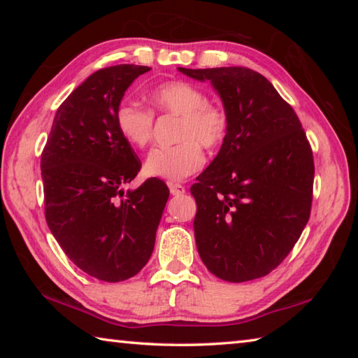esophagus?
<instances>
[{"label":"esophagus","instance_id":"34e87169","mask_svg":"<svg viewBox=\"0 0 358 358\" xmlns=\"http://www.w3.org/2000/svg\"><path fill=\"white\" fill-rule=\"evenodd\" d=\"M169 189H171L172 196H183V194L186 192L185 186H181L178 183H169Z\"/></svg>","mask_w":358,"mask_h":358}]
</instances>
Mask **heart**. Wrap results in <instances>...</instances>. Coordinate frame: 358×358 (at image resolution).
I'll return each instance as SVG.
<instances>
[{"mask_svg":"<svg viewBox=\"0 0 358 358\" xmlns=\"http://www.w3.org/2000/svg\"><path fill=\"white\" fill-rule=\"evenodd\" d=\"M156 110L180 115L178 138L172 147H156L145 159V173L175 183L201 171L205 148H215L227 134V115L207 102V96L196 85L175 80L157 85L148 93ZM120 136L137 148H143L153 136V115L134 102L123 101L115 110Z\"/></svg>","mask_w":358,"mask_h":358,"instance_id":"b5f03b06","label":"heart"}]
</instances>
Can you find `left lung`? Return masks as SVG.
Segmentation results:
<instances>
[{
	"instance_id": "left-lung-1",
	"label": "left lung",
	"mask_w": 358,
	"mask_h": 358,
	"mask_svg": "<svg viewBox=\"0 0 358 358\" xmlns=\"http://www.w3.org/2000/svg\"><path fill=\"white\" fill-rule=\"evenodd\" d=\"M178 71L210 82L227 115L220 153L191 186L199 256L229 282L268 275L310 220L314 162L300 120L256 71Z\"/></svg>"
}]
</instances>
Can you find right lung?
<instances>
[{
  "instance_id": "obj_1",
  "label": "right lung",
  "mask_w": 358,
  "mask_h": 358,
  "mask_svg": "<svg viewBox=\"0 0 358 358\" xmlns=\"http://www.w3.org/2000/svg\"><path fill=\"white\" fill-rule=\"evenodd\" d=\"M148 71L118 64L90 76L59 106L41 156L48 229L78 268L107 282L147 265L169 199L157 178L123 189L142 164L120 136L115 110Z\"/></svg>"
}]
</instances>
